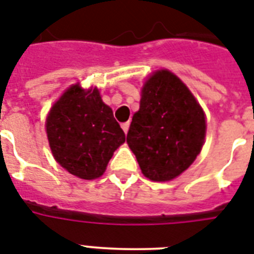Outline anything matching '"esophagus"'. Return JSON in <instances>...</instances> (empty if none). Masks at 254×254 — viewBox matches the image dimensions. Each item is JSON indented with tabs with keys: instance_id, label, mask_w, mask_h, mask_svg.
Wrapping results in <instances>:
<instances>
[{
	"instance_id": "1",
	"label": "esophagus",
	"mask_w": 254,
	"mask_h": 254,
	"mask_svg": "<svg viewBox=\"0 0 254 254\" xmlns=\"http://www.w3.org/2000/svg\"><path fill=\"white\" fill-rule=\"evenodd\" d=\"M129 127H130V123L127 121V123H124L123 125H121V127H123V130L125 131V134L127 133V130H129Z\"/></svg>"
}]
</instances>
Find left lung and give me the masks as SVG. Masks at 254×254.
I'll list each match as a JSON object with an SVG mask.
<instances>
[{
  "mask_svg": "<svg viewBox=\"0 0 254 254\" xmlns=\"http://www.w3.org/2000/svg\"><path fill=\"white\" fill-rule=\"evenodd\" d=\"M204 135V113L189 88L170 71L155 72L143 85L127 137L143 175L177 178L200 153Z\"/></svg>",
  "mask_w": 254,
  "mask_h": 254,
  "instance_id": "8db88e82",
  "label": "left lung"
}]
</instances>
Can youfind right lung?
Instances as JSON below:
<instances>
[{
	"label": "right lung",
	"mask_w": 254,
	"mask_h": 254,
	"mask_svg": "<svg viewBox=\"0 0 254 254\" xmlns=\"http://www.w3.org/2000/svg\"><path fill=\"white\" fill-rule=\"evenodd\" d=\"M46 130L54 157L62 167L81 179L103 175L125 133L103 103L97 89L73 85L47 117Z\"/></svg>",
	"instance_id": "right-lung-1"
}]
</instances>
